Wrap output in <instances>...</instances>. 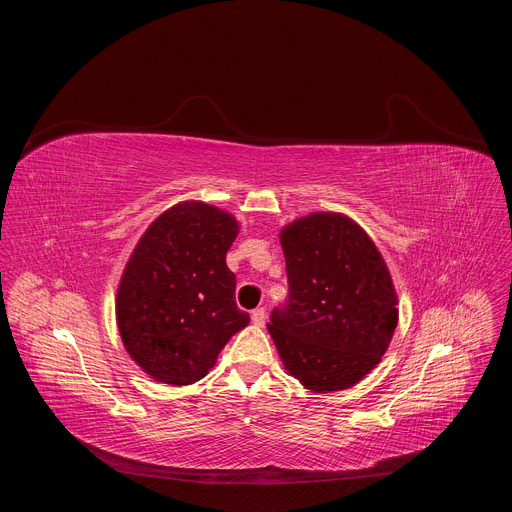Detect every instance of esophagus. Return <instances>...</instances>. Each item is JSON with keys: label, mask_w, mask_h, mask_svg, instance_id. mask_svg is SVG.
Here are the masks:
<instances>
[{"label": "esophagus", "mask_w": 512, "mask_h": 512, "mask_svg": "<svg viewBox=\"0 0 512 512\" xmlns=\"http://www.w3.org/2000/svg\"><path fill=\"white\" fill-rule=\"evenodd\" d=\"M265 318H267V316H265V310H263V308H257V310L251 312V320H253L255 326H263V324H265Z\"/></svg>", "instance_id": "esophagus-1"}]
</instances>
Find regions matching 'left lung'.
Returning <instances> with one entry per match:
<instances>
[{
	"instance_id": "1",
	"label": "left lung",
	"mask_w": 512,
	"mask_h": 512,
	"mask_svg": "<svg viewBox=\"0 0 512 512\" xmlns=\"http://www.w3.org/2000/svg\"><path fill=\"white\" fill-rule=\"evenodd\" d=\"M289 294L267 330L285 371L314 393L367 377L397 328V291L371 237L340 212H312L279 233Z\"/></svg>"
}]
</instances>
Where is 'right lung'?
Returning a JSON list of instances; mask_svg holds the SVG:
<instances>
[{
    "instance_id": "obj_1",
    "label": "right lung",
    "mask_w": 512,
    "mask_h": 512,
    "mask_svg": "<svg viewBox=\"0 0 512 512\" xmlns=\"http://www.w3.org/2000/svg\"><path fill=\"white\" fill-rule=\"evenodd\" d=\"M237 235L233 214L186 200L162 212L135 245L115 314L127 354L154 381L178 387L200 381L249 324L227 267Z\"/></svg>"
}]
</instances>
